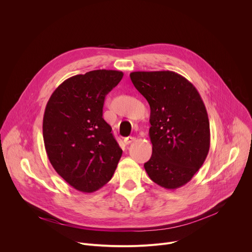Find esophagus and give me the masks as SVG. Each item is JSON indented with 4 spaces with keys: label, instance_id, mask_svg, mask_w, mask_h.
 <instances>
[{
    "label": "esophagus",
    "instance_id": "esophagus-1",
    "mask_svg": "<svg viewBox=\"0 0 252 252\" xmlns=\"http://www.w3.org/2000/svg\"><path fill=\"white\" fill-rule=\"evenodd\" d=\"M134 140H135V137H133V136H127V137H126V138L124 139L126 145H129V143L133 142Z\"/></svg>",
    "mask_w": 252,
    "mask_h": 252
}]
</instances>
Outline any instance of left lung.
Returning <instances> with one entry per match:
<instances>
[{"mask_svg": "<svg viewBox=\"0 0 252 252\" xmlns=\"http://www.w3.org/2000/svg\"><path fill=\"white\" fill-rule=\"evenodd\" d=\"M129 77L151 106L153 155L146 171L166 189L181 188L201 167L209 151L205 105L194 86L174 71H133Z\"/></svg>", "mask_w": 252, "mask_h": 252, "instance_id": "left-lung-1", "label": "left lung"}]
</instances>
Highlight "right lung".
Returning a JSON list of instances; mask_svg holds the SVG:
<instances>
[{
	"mask_svg": "<svg viewBox=\"0 0 252 252\" xmlns=\"http://www.w3.org/2000/svg\"><path fill=\"white\" fill-rule=\"evenodd\" d=\"M123 71L96 69L65 80L44 114L45 149L55 170L74 189L93 192L111 181L123 151L102 119L105 95Z\"/></svg>",
	"mask_w": 252,
	"mask_h": 252,
	"instance_id": "add662e5",
	"label": "right lung"
}]
</instances>
